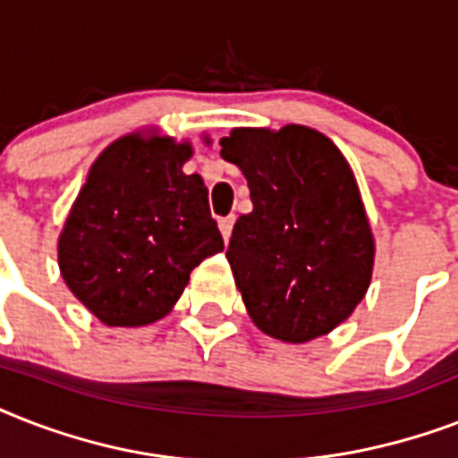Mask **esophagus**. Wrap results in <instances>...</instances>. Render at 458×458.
I'll return each instance as SVG.
<instances>
[{"mask_svg": "<svg viewBox=\"0 0 458 458\" xmlns=\"http://www.w3.org/2000/svg\"><path fill=\"white\" fill-rule=\"evenodd\" d=\"M233 223H235V218H233V216H228V218H221V221H218V228H221V235L225 242H228L230 235H233Z\"/></svg>", "mask_w": 458, "mask_h": 458, "instance_id": "34e87169", "label": "esophagus"}]
</instances>
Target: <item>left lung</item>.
Returning a JSON list of instances; mask_svg holds the SVG:
<instances>
[{
    "label": "left lung",
    "mask_w": 458,
    "mask_h": 458,
    "mask_svg": "<svg viewBox=\"0 0 458 458\" xmlns=\"http://www.w3.org/2000/svg\"><path fill=\"white\" fill-rule=\"evenodd\" d=\"M221 147L254 204L225 251L250 318L293 344L327 335L366 297L376 261L352 165L333 140L297 123L233 128Z\"/></svg>",
    "instance_id": "left-lung-1"
}]
</instances>
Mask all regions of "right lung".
I'll return each mask as SVG.
<instances>
[{
    "label": "right lung",
    "instance_id": "1",
    "mask_svg": "<svg viewBox=\"0 0 458 458\" xmlns=\"http://www.w3.org/2000/svg\"><path fill=\"white\" fill-rule=\"evenodd\" d=\"M192 142L157 131L114 140L61 228L68 290L111 327H140L173 311L190 273L223 251L201 175H187Z\"/></svg>",
    "mask_w": 458,
    "mask_h": 458
}]
</instances>
